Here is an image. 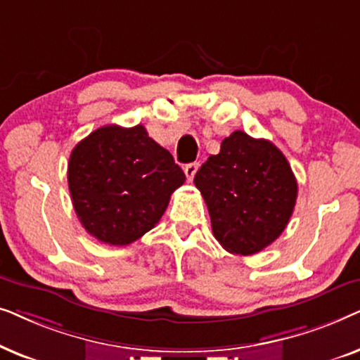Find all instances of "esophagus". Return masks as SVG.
I'll use <instances>...</instances> for the list:
<instances>
[{
	"mask_svg": "<svg viewBox=\"0 0 360 360\" xmlns=\"http://www.w3.org/2000/svg\"><path fill=\"white\" fill-rule=\"evenodd\" d=\"M198 167H200L198 162H191V164L185 165L184 172H185V175H186V180H188V181L193 180V176L196 174V170H198Z\"/></svg>",
	"mask_w": 360,
	"mask_h": 360,
	"instance_id": "34e87169",
	"label": "esophagus"
}]
</instances>
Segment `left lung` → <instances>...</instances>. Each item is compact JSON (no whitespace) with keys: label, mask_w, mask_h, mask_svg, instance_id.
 Wrapping results in <instances>:
<instances>
[{"label":"left lung","mask_w":360,"mask_h":360,"mask_svg":"<svg viewBox=\"0 0 360 360\" xmlns=\"http://www.w3.org/2000/svg\"><path fill=\"white\" fill-rule=\"evenodd\" d=\"M208 206L211 228L231 254L252 255L287 228L298 185L285 155L270 141L243 131L221 142L195 175Z\"/></svg>","instance_id":"obj_1"}]
</instances>
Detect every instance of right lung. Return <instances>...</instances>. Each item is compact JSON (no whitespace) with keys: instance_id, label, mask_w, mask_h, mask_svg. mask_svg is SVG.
<instances>
[{"instance_id":"1","label":"right lung","mask_w":360,"mask_h":360,"mask_svg":"<svg viewBox=\"0 0 360 360\" xmlns=\"http://www.w3.org/2000/svg\"><path fill=\"white\" fill-rule=\"evenodd\" d=\"M185 174L146 127L103 126L73 147L68 190L88 233L127 245L159 223Z\"/></svg>"}]
</instances>
